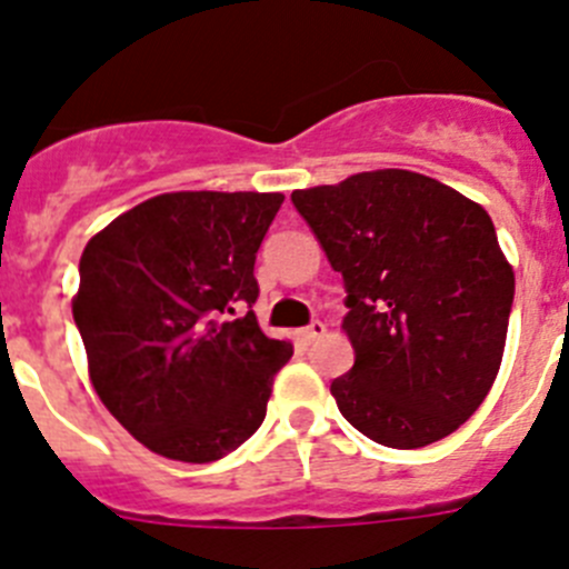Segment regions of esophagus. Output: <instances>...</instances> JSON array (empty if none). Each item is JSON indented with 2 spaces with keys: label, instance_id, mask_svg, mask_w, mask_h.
Returning a JSON list of instances; mask_svg holds the SVG:
<instances>
[{
  "label": "esophagus",
  "instance_id": "obj_1",
  "mask_svg": "<svg viewBox=\"0 0 569 569\" xmlns=\"http://www.w3.org/2000/svg\"><path fill=\"white\" fill-rule=\"evenodd\" d=\"M325 333H328V325H325V321H319V319H316V321H310V325H308V328H301V339H305V341H316V339H321V336H325Z\"/></svg>",
  "mask_w": 569,
  "mask_h": 569
}]
</instances>
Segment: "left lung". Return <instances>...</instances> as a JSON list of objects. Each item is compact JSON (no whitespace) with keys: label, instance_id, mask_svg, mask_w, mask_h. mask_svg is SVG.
Returning <instances> with one entry per match:
<instances>
[{"label":"left lung","instance_id":"1","mask_svg":"<svg viewBox=\"0 0 569 569\" xmlns=\"http://www.w3.org/2000/svg\"><path fill=\"white\" fill-rule=\"evenodd\" d=\"M290 199L345 279L356 361L330 385L341 416L396 450L459 430L499 373L516 293L487 210L396 168Z\"/></svg>","mask_w":569,"mask_h":569}]
</instances>
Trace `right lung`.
<instances>
[{
	"label": "right lung",
	"instance_id": "obj_1",
	"mask_svg": "<svg viewBox=\"0 0 569 569\" xmlns=\"http://www.w3.org/2000/svg\"><path fill=\"white\" fill-rule=\"evenodd\" d=\"M281 193L182 190L136 204L88 241L73 321L93 390L164 459L208 465L250 439L293 356L261 333L256 253Z\"/></svg>",
	"mask_w": 569,
	"mask_h": 569
}]
</instances>
